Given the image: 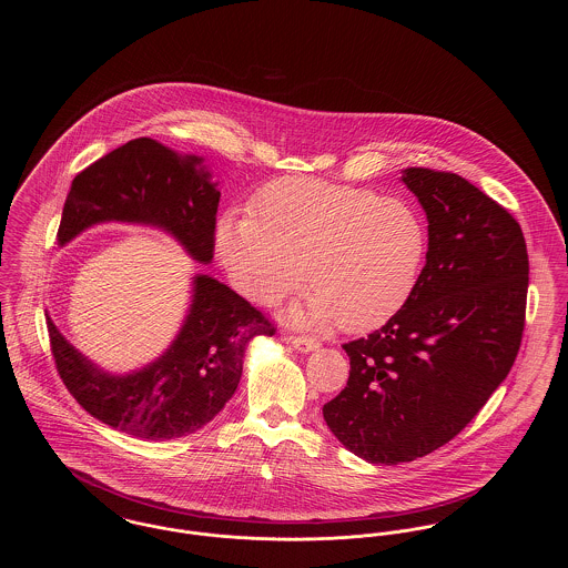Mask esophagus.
I'll use <instances>...</instances> for the list:
<instances>
[{
	"label": "esophagus",
	"instance_id": "esophagus-1",
	"mask_svg": "<svg viewBox=\"0 0 568 568\" xmlns=\"http://www.w3.org/2000/svg\"><path fill=\"white\" fill-rule=\"evenodd\" d=\"M287 343H290V345H294V349H297L300 353H308L320 349V341H317V338H313V336H290V338H287Z\"/></svg>",
	"mask_w": 568,
	"mask_h": 568
}]
</instances>
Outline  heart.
<instances>
[{
  "instance_id": "1",
  "label": "heart",
  "mask_w": 568,
  "mask_h": 568,
  "mask_svg": "<svg viewBox=\"0 0 568 568\" xmlns=\"http://www.w3.org/2000/svg\"><path fill=\"white\" fill-rule=\"evenodd\" d=\"M215 248L244 296L276 302L304 281L294 325L364 332L394 317L415 292L428 255V225L406 200L320 179H281L260 191L253 215L216 221Z\"/></svg>"
}]
</instances>
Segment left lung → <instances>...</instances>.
<instances>
[{
  "instance_id": "obj_1",
  "label": "left lung",
  "mask_w": 568,
  "mask_h": 568,
  "mask_svg": "<svg viewBox=\"0 0 568 568\" xmlns=\"http://www.w3.org/2000/svg\"><path fill=\"white\" fill-rule=\"evenodd\" d=\"M428 219V255L405 306L343 345L352 373L327 405L332 434L371 464L413 462L449 443L509 375L519 352L528 253L519 223L452 172L406 168Z\"/></svg>"
}]
</instances>
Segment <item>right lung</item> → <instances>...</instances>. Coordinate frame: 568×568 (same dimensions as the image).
<instances>
[{
  "label": "right lung",
  "mask_w": 568,
  "mask_h": 568,
  "mask_svg": "<svg viewBox=\"0 0 568 568\" xmlns=\"http://www.w3.org/2000/svg\"><path fill=\"white\" fill-rule=\"evenodd\" d=\"M221 191L204 158L135 138L84 168L63 204L57 243L100 223L162 230L197 264H211ZM49 320L59 377L77 403L114 430L142 440L181 438L206 426L234 396L244 352L274 325L211 274L191 276L187 315L168 349L116 375L82 355Z\"/></svg>",
  "instance_id": "obj_1"
}]
</instances>
